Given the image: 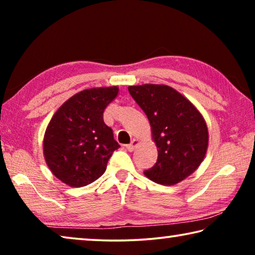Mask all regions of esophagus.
Returning <instances> with one entry per match:
<instances>
[{
    "mask_svg": "<svg viewBox=\"0 0 255 255\" xmlns=\"http://www.w3.org/2000/svg\"><path fill=\"white\" fill-rule=\"evenodd\" d=\"M138 144H139V140H138V139H133L130 144L126 145V148L129 150V152H132V150L137 147Z\"/></svg>",
    "mask_w": 255,
    "mask_h": 255,
    "instance_id": "34e87169",
    "label": "esophagus"
}]
</instances>
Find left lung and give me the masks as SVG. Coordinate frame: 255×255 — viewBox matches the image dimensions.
Masks as SVG:
<instances>
[{
  "label": "left lung",
  "instance_id": "left-lung-1",
  "mask_svg": "<svg viewBox=\"0 0 255 255\" xmlns=\"http://www.w3.org/2000/svg\"><path fill=\"white\" fill-rule=\"evenodd\" d=\"M128 91L145 112L157 146V161L144 171L158 184L173 185L195 172L208 147V129L197 108L171 86L144 84Z\"/></svg>",
  "mask_w": 255,
  "mask_h": 255
}]
</instances>
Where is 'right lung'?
Instances as JSON below:
<instances>
[{
  "instance_id": "add662e5",
  "label": "right lung",
  "mask_w": 255,
  "mask_h": 255,
  "mask_svg": "<svg viewBox=\"0 0 255 255\" xmlns=\"http://www.w3.org/2000/svg\"><path fill=\"white\" fill-rule=\"evenodd\" d=\"M118 91L117 86L84 90L51 118L44 138L45 159L56 178L70 187H84L100 178L120 147L103 122V111Z\"/></svg>"
}]
</instances>
